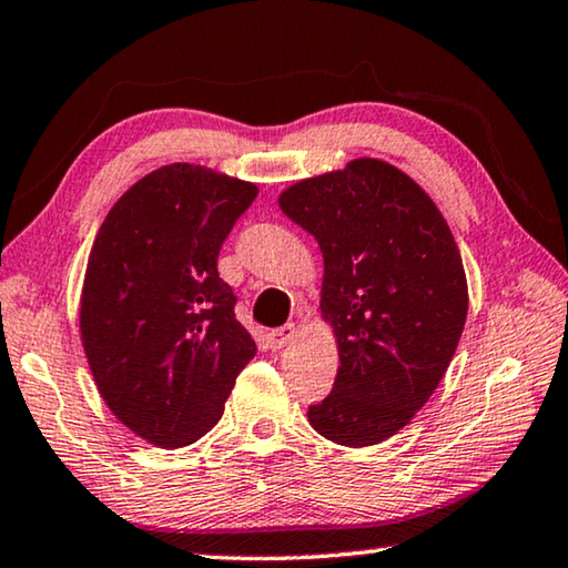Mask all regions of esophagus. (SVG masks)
I'll return each instance as SVG.
<instances>
[{
  "mask_svg": "<svg viewBox=\"0 0 568 568\" xmlns=\"http://www.w3.org/2000/svg\"><path fill=\"white\" fill-rule=\"evenodd\" d=\"M295 335H297V325L287 323V325H281V328L267 333V343H271L273 351H281V348H285V345H291Z\"/></svg>",
  "mask_w": 568,
  "mask_h": 568,
  "instance_id": "34e87169",
  "label": "esophagus"
}]
</instances>
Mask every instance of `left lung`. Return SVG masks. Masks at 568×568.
I'll use <instances>...</instances> for the list:
<instances>
[{
	"instance_id": "1",
	"label": "left lung",
	"mask_w": 568,
	"mask_h": 568,
	"mask_svg": "<svg viewBox=\"0 0 568 568\" xmlns=\"http://www.w3.org/2000/svg\"><path fill=\"white\" fill-rule=\"evenodd\" d=\"M277 205L318 240L321 318L341 355L307 420L333 444L376 446L426 406L458 348L468 283L454 233L416 180L376 158L297 180Z\"/></svg>"
}]
</instances>
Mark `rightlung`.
I'll use <instances>...</instances> for the list:
<instances>
[{
	"instance_id": "obj_1",
	"label": "right lung",
	"mask_w": 568,
	"mask_h": 568,
	"mask_svg": "<svg viewBox=\"0 0 568 568\" xmlns=\"http://www.w3.org/2000/svg\"><path fill=\"white\" fill-rule=\"evenodd\" d=\"M255 195V182L172 162L134 182L94 237L82 348L112 416L152 446L205 436L257 353L217 275L220 245Z\"/></svg>"
}]
</instances>
